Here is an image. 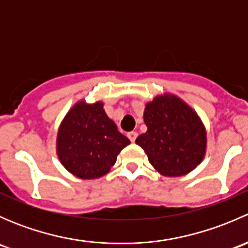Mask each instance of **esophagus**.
I'll use <instances>...</instances> for the list:
<instances>
[{
	"label": "esophagus",
	"instance_id": "1",
	"mask_svg": "<svg viewBox=\"0 0 248 248\" xmlns=\"http://www.w3.org/2000/svg\"><path fill=\"white\" fill-rule=\"evenodd\" d=\"M127 137H128L129 138V140H131L132 142H134L136 141V139H137V137H138V133H137V132H128V134H127Z\"/></svg>",
	"mask_w": 248,
	"mask_h": 248
}]
</instances>
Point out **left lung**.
Returning <instances> with one entry per match:
<instances>
[{"instance_id":"obj_1","label":"left lung","mask_w":248,"mask_h":248,"mask_svg":"<svg viewBox=\"0 0 248 248\" xmlns=\"http://www.w3.org/2000/svg\"><path fill=\"white\" fill-rule=\"evenodd\" d=\"M146 133L136 142L149 162L166 176H181L202 162L206 133L201 119L177 97H156L146 106Z\"/></svg>"}]
</instances>
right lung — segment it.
Returning a JSON list of instances; mask_svg holds the SVG:
<instances>
[{
  "instance_id": "1",
  "label": "right lung",
  "mask_w": 248,
  "mask_h": 248,
  "mask_svg": "<svg viewBox=\"0 0 248 248\" xmlns=\"http://www.w3.org/2000/svg\"><path fill=\"white\" fill-rule=\"evenodd\" d=\"M107 116L103 104H77L67 114L57 136V154L68 171L81 179L103 176L129 144Z\"/></svg>"
}]
</instances>
